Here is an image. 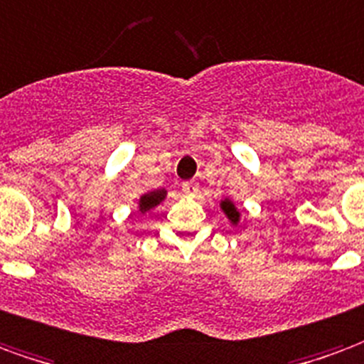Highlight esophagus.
I'll list each match as a JSON object with an SVG mask.
<instances>
[{"label": "esophagus", "instance_id": "1", "mask_svg": "<svg viewBox=\"0 0 364 364\" xmlns=\"http://www.w3.org/2000/svg\"><path fill=\"white\" fill-rule=\"evenodd\" d=\"M198 190H200V184H198L196 180H188V182L182 184V192L188 193V196H193Z\"/></svg>", "mask_w": 364, "mask_h": 364}]
</instances>
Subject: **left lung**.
I'll use <instances>...</instances> for the list:
<instances>
[{"mask_svg":"<svg viewBox=\"0 0 364 364\" xmlns=\"http://www.w3.org/2000/svg\"><path fill=\"white\" fill-rule=\"evenodd\" d=\"M219 208L223 209V213L227 215V219L230 221V225H238V221H240V211H238L235 201L230 200V198H223L221 203H219Z\"/></svg>","mask_w":364,"mask_h":364,"instance_id":"left-lung-1","label":"left lung"}]
</instances>
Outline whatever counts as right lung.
Returning a JSON list of instances; mask_svg holds the SVG:
<instances>
[{
    "mask_svg": "<svg viewBox=\"0 0 364 364\" xmlns=\"http://www.w3.org/2000/svg\"><path fill=\"white\" fill-rule=\"evenodd\" d=\"M164 198H166V190L161 188V190H153V192L143 193L141 198L137 200V213H147L151 209H155L159 203H163Z\"/></svg>",
    "mask_w": 364,
    "mask_h": 364,
    "instance_id": "add662e5",
    "label": "right lung"
}]
</instances>
